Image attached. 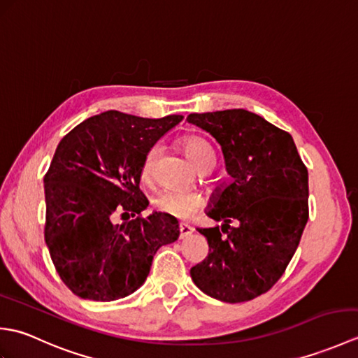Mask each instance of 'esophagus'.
<instances>
[{
    "mask_svg": "<svg viewBox=\"0 0 358 358\" xmlns=\"http://www.w3.org/2000/svg\"><path fill=\"white\" fill-rule=\"evenodd\" d=\"M178 231H180V238H185V237H187V235H191L194 232V227H191L189 224L181 223L180 227H178Z\"/></svg>",
    "mask_w": 358,
    "mask_h": 358,
    "instance_id": "obj_1",
    "label": "esophagus"
}]
</instances>
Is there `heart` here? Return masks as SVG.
<instances>
[{
    "instance_id": "obj_1",
    "label": "heart",
    "mask_w": 358,
    "mask_h": 358,
    "mask_svg": "<svg viewBox=\"0 0 358 358\" xmlns=\"http://www.w3.org/2000/svg\"><path fill=\"white\" fill-rule=\"evenodd\" d=\"M181 149L185 150L187 158L199 167L204 169L208 166H214L215 157L209 144L199 138V136L189 135L181 140ZM157 158V148H152L144 155L141 164V180L149 181L154 177V166ZM204 206V196L195 191H185V189H164L154 199V208L167 217L187 220L191 218L196 210Z\"/></svg>"
}]
</instances>
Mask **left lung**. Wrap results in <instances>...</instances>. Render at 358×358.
<instances>
[{
    "mask_svg": "<svg viewBox=\"0 0 358 358\" xmlns=\"http://www.w3.org/2000/svg\"><path fill=\"white\" fill-rule=\"evenodd\" d=\"M187 121L214 136L234 178L208 210L222 229L199 227L209 254L191 277L217 300L249 301L277 283L299 248L309 218L308 169L292 136L257 113L227 109Z\"/></svg>",
    "mask_w": 358,
    "mask_h": 358,
    "instance_id": "1",
    "label": "left lung"
}]
</instances>
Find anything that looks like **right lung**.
Masks as SVG:
<instances>
[{"label": "right lung", "mask_w": 358, "mask_h": 358, "mask_svg": "<svg viewBox=\"0 0 358 358\" xmlns=\"http://www.w3.org/2000/svg\"><path fill=\"white\" fill-rule=\"evenodd\" d=\"M183 120L118 110L90 117L63 136L44 175V240L59 278L85 300L112 301L136 291L158 248L178 238L177 218L143 217L148 150ZM115 215L127 222L113 223Z\"/></svg>", "instance_id": "right-lung-1"}]
</instances>
